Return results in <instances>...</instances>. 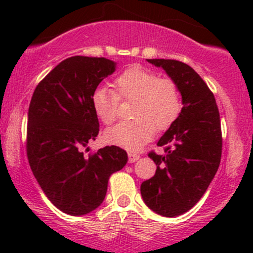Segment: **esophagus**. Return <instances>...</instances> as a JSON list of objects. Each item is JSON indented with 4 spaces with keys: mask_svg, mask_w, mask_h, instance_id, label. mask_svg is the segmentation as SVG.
Here are the masks:
<instances>
[{
    "mask_svg": "<svg viewBox=\"0 0 253 253\" xmlns=\"http://www.w3.org/2000/svg\"><path fill=\"white\" fill-rule=\"evenodd\" d=\"M139 159V155L136 153H128V163H134Z\"/></svg>",
    "mask_w": 253,
    "mask_h": 253,
    "instance_id": "34e87169",
    "label": "esophagus"
}]
</instances>
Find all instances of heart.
<instances>
[{
  "instance_id": "b5f03b06",
  "label": "heart",
  "mask_w": 253,
  "mask_h": 253,
  "mask_svg": "<svg viewBox=\"0 0 253 253\" xmlns=\"http://www.w3.org/2000/svg\"><path fill=\"white\" fill-rule=\"evenodd\" d=\"M115 94L105 86L91 93V108L96 117L109 125L116 119L119 100H134L132 121H124L104 133L108 143L128 150H138L153 138L155 128L165 131L174 125L181 112V95L172 79L132 66L114 82Z\"/></svg>"
}]
</instances>
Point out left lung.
<instances>
[{
	"mask_svg": "<svg viewBox=\"0 0 253 253\" xmlns=\"http://www.w3.org/2000/svg\"><path fill=\"white\" fill-rule=\"evenodd\" d=\"M162 67L177 85L182 109L162 138L165 154L150 152L155 175L141 185L144 203L163 216L181 215L201 200L218 171L221 128L215 98L197 72L176 60H147Z\"/></svg>",
	"mask_w": 253,
	"mask_h": 253,
	"instance_id": "left-lung-1",
	"label": "left lung"
}]
</instances>
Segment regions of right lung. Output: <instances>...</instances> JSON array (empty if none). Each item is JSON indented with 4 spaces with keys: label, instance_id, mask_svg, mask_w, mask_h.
<instances>
[{
    "label": "right lung",
    "instance_id": "1",
    "mask_svg": "<svg viewBox=\"0 0 253 253\" xmlns=\"http://www.w3.org/2000/svg\"><path fill=\"white\" fill-rule=\"evenodd\" d=\"M116 62L72 56L38 84L28 111L27 155L38 183L56 208L84 215L103 203L111 174L126 165L116 145L85 157L82 152L99 133L91 93L112 75Z\"/></svg>",
    "mask_w": 253,
    "mask_h": 253
}]
</instances>
